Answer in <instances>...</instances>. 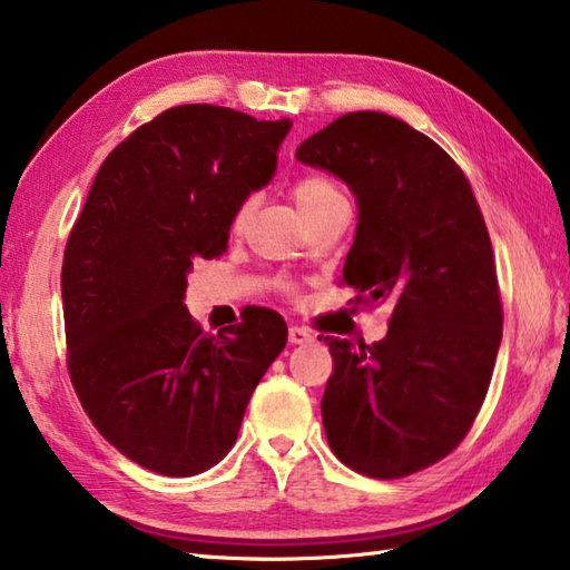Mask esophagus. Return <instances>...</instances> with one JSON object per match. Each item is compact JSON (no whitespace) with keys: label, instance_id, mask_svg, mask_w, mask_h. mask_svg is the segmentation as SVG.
<instances>
[{"label":"esophagus","instance_id":"34e87169","mask_svg":"<svg viewBox=\"0 0 570 570\" xmlns=\"http://www.w3.org/2000/svg\"><path fill=\"white\" fill-rule=\"evenodd\" d=\"M312 340H314V334L308 332L306 326H292V330H288V342L292 344H306Z\"/></svg>","mask_w":570,"mask_h":570}]
</instances>
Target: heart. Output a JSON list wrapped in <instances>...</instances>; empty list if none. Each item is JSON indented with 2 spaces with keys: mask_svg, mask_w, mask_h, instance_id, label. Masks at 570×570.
I'll list each match as a JSON object with an SVG mask.
<instances>
[{
  "mask_svg": "<svg viewBox=\"0 0 570 570\" xmlns=\"http://www.w3.org/2000/svg\"><path fill=\"white\" fill-rule=\"evenodd\" d=\"M292 198L296 200V206L304 214V218H312L314 214H320V210L346 200L340 183L330 176H322V173H308V176L298 178L292 186ZM248 218H250V200H244V204H238V208L234 210V216H230V230H236V234L238 230H244ZM274 284L278 288H284V292H288V284L284 278H274Z\"/></svg>",
  "mask_w": 570,
  "mask_h": 570,
  "instance_id": "1",
  "label": "heart"
}]
</instances>
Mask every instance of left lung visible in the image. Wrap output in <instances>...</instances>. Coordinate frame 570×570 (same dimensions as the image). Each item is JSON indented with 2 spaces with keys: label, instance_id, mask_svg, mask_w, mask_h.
Wrapping results in <instances>:
<instances>
[{
  "label": "left lung",
  "instance_id": "1",
  "mask_svg": "<svg viewBox=\"0 0 570 570\" xmlns=\"http://www.w3.org/2000/svg\"><path fill=\"white\" fill-rule=\"evenodd\" d=\"M360 204L342 284L390 302V330L364 344L324 336L334 370L322 420L334 455L366 478L435 465L475 422L503 340L495 256L465 173L392 115L346 112L296 148ZM322 342V336H320Z\"/></svg>",
  "mask_w": 570,
  "mask_h": 570
}]
</instances>
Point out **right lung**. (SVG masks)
Segmentation results:
<instances>
[{"label": "right lung", "mask_w": 570, "mask_h": 570, "mask_svg": "<svg viewBox=\"0 0 570 570\" xmlns=\"http://www.w3.org/2000/svg\"><path fill=\"white\" fill-rule=\"evenodd\" d=\"M288 128L218 105L163 110L105 158L67 238L72 387L100 435L158 475L224 460L286 346L272 308L206 334L183 296L193 264L226 250L238 204L272 180Z\"/></svg>", "instance_id": "obj_1"}]
</instances>
